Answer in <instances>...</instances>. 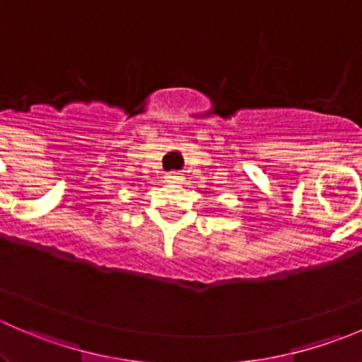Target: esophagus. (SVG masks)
<instances>
[{"mask_svg":"<svg viewBox=\"0 0 362 362\" xmlns=\"http://www.w3.org/2000/svg\"><path fill=\"white\" fill-rule=\"evenodd\" d=\"M166 182H170V184H178V182H182V175L177 173V171H170V173H166Z\"/></svg>","mask_w":362,"mask_h":362,"instance_id":"1","label":"esophagus"}]
</instances>
